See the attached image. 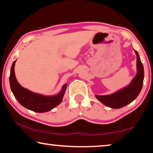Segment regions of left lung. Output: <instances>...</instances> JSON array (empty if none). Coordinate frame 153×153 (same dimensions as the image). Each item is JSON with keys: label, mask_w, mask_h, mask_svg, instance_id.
<instances>
[{"label": "left lung", "mask_w": 153, "mask_h": 153, "mask_svg": "<svg viewBox=\"0 0 153 153\" xmlns=\"http://www.w3.org/2000/svg\"><path fill=\"white\" fill-rule=\"evenodd\" d=\"M137 56V74L128 85L110 95H97L95 97L106 106L120 108L136 99L142 88L144 71L138 52L134 50Z\"/></svg>", "instance_id": "left-lung-1"}]
</instances>
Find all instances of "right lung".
<instances>
[{
	"instance_id": "add662e5",
	"label": "right lung",
	"mask_w": 153,
	"mask_h": 153,
	"mask_svg": "<svg viewBox=\"0 0 153 153\" xmlns=\"http://www.w3.org/2000/svg\"><path fill=\"white\" fill-rule=\"evenodd\" d=\"M16 61L11 67L10 84L13 95L22 106L34 112L45 113L61 103L67 89V84H64L60 92L56 95H44L32 92L22 87L17 81L14 72Z\"/></svg>"
}]
</instances>
